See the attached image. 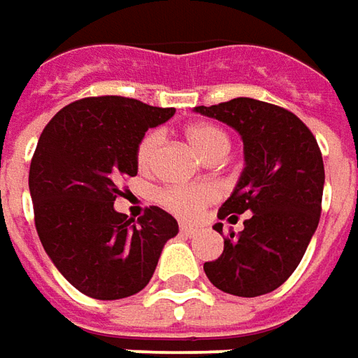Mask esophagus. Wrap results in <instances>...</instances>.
Returning a JSON list of instances; mask_svg holds the SVG:
<instances>
[{"label":"esophagus","mask_w":358,"mask_h":358,"mask_svg":"<svg viewBox=\"0 0 358 358\" xmlns=\"http://www.w3.org/2000/svg\"><path fill=\"white\" fill-rule=\"evenodd\" d=\"M180 233H184V235L192 237V235H196V233H198V227H194V225H188V223H182V225H180Z\"/></svg>","instance_id":"34e87169"}]
</instances>
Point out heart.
I'll return each instance as SVG.
<instances>
[{"instance_id":"1","label":"heart","mask_w":358,"mask_h":358,"mask_svg":"<svg viewBox=\"0 0 358 358\" xmlns=\"http://www.w3.org/2000/svg\"><path fill=\"white\" fill-rule=\"evenodd\" d=\"M184 137L189 143V147L206 160L223 159L229 150V137L215 125H208V123L189 125L184 131ZM159 148L160 135L157 131L143 137L137 147V166L141 172L152 170ZM213 199H215V192L210 186H180V188L166 189L160 196L164 208H169L170 211H174L176 215L186 217V220L194 217L206 203H210Z\"/></svg>"}]
</instances>
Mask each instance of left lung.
I'll list each match as a JSON object with an SVG mask.
<instances>
[{"instance_id": "obj_1", "label": "left lung", "mask_w": 358, "mask_h": 358, "mask_svg": "<svg viewBox=\"0 0 358 358\" xmlns=\"http://www.w3.org/2000/svg\"><path fill=\"white\" fill-rule=\"evenodd\" d=\"M194 111L243 138L245 169L221 203L220 220L250 213L241 235L223 241L220 259L203 264L206 276L233 296L268 294L296 271L320 223L325 170L317 141L288 109L252 97ZM213 229L220 233L223 223Z\"/></svg>"}]
</instances>
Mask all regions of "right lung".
Instances as JSON below:
<instances>
[{
    "mask_svg": "<svg viewBox=\"0 0 358 358\" xmlns=\"http://www.w3.org/2000/svg\"><path fill=\"white\" fill-rule=\"evenodd\" d=\"M174 108L101 96L62 108L41 133L29 170L35 225L45 252L76 290L121 300L152 278L178 221L160 208L137 220L113 203L121 182L137 176V147Z\"/></svg>",
    "mask_w": 358,
    "mask_h": 358,
    "instance_id": "obj_1",
    "label": "right lung"
}]
</instances>
